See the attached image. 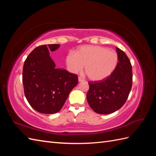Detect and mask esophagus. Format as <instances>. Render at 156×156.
<instances>
[{"label": "esophagus", "mask_w": 156, "mask_h": 156, "mask_svg": "<svg viewBox=\"0 0 156 156\" xmlns=\"http://www.w3.org/2000/svg\"><path fill=\"white\" fill-rule=\"evenodd\" d=\"M84 80V79H82L81 77H78V82H83Z\"/></svg>", "instance_id": "esophagus-1"}]
</instances>
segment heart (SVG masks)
<instances>
[{
    "label": "heart",
    "instance_id": "b5f03b06",
    "mask_svg": "<svg viewBox=\"0 0 156 156\" xmlns=\"http://www.w3.org/2000/svg\"><path fill=\"white\" fill-rule=\"evenodd\" d=\"M68 70L76 74L84 65L85 72L93 81H101L110 76L119 63L117 53L99 45H82L75 53L69 51L65 58Z\"/></svg>",
    "mask_w": 156,
    "mask_h": 156
}]
</instances>
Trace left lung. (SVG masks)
I'll list each match as a JSON object with an SVG mask.
<instances>
[{"label":"left lung","instance_id":"1","mask_svg":"<svg viewBox=\"0 0 156 156\" xmlns=\"http://www.w3.org/2000/svg\"><path fill=\"white\" fill-rule=\"evenodd\" d=\"M119 63L113 73L104 80L89 82L87 101L91 108L98 114L107 115L122 107L130 93L133 75L128 57L116 48Z\"/></svg>","mask_w":156,"mask_h":156}]
</instances>
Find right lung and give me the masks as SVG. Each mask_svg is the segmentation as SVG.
Returning <instances> with one entry per match:
<instances>
[{
  "mask_svg": "<svg viewBox=\"0 0 156 156\" xmlns=\"http://www.w3.org/2000/svg\"><path fill=\"white\" fill-rule=\"evenodd\" d=\"M59 44L35 48L25 59L23 69V84L25 97L33 108L44 114H54L64 106L69 92L78 84V76L56 68L49 51Z\"/></svg>",
  "mask_w": 156,
  "mask_h": 156,
  "instance_id": "right-lung-1",
  "label": "right lung"
}]
</instances>
